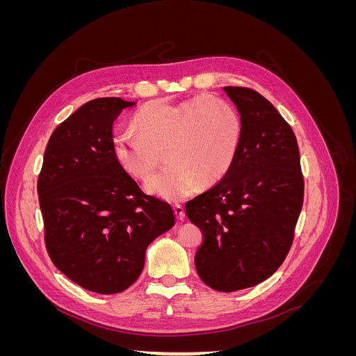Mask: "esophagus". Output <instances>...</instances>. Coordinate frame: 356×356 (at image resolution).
Listing matches in <instances>:
<instances>
[{
  "label": "esophagus",
  "instance_id": "34e87169",
  "mask_svg": "<svg viewBox=\"0 0 356 356\" xmlns=\"http://www.w3.org/2000/svg\"><path fill=\"white\" fill-rule=\"evenodd\" d=\"M174 212H175L177 218H178L179 221H184V218H186V211H184V208L181 207V204H175V207H174Z\"/></svg>",
  "mask_w": 356,
  "mask_h": 356
}]
</instances>
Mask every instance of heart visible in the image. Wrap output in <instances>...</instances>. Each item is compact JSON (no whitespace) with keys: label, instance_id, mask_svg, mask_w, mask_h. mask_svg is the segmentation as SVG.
Here are the masks:
<instances>
[{"label":"heart","instance_id":"b5f03b06","mask_svg":"<svg viewBox=\"0 0 356 356\" xmlns=\"http://www.w3.org/2000/svg\"><path fill=\"white\" fill-rule=\"evenodd\" d=\"M134 131L113 136V152L129 174L147 179L161 157L169 165L149 178L147 191L166 200L191 195L196 184L222 178L239 152L243 122L227 101L200 95L170 104L153 101L135 115Z\"/></svg>","mask_w":356,"mask_h":356}]
</instances>
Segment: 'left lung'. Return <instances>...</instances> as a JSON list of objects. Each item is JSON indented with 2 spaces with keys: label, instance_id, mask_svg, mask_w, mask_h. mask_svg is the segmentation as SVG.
<instances>
[{
  "label": "left lung",
  "instance_id": "obj_1",
  "mask_svg": "<svg viewBox=\"0 0 356 356\" xmlns=\"http://www.w3.org/2000/svg\"><path fill=\"white\" fill-rule=\"evenodd\" d=\"M243 134L220 182L187 202L202 232L196 270L212 289L232 293L270 277L285 260L303 207L305 179L293 129L264 96L227 86Z\"/></svg>",
  "mask_w": 356,
  "mask_h": 356
}]
</instances>
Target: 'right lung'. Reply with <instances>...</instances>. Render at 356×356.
Wrapping results in <instances>:
<instances>
[{
  "label": "right lung",
  "mask_w": 356,
  "mask_h": 356,
  "mask_svg": "<svg viewBox=\"0 0 356 356\" xmlns=\"http://www.w3.org/2000/svg\"><path fill=\"white\" fill-rule=\"evenodd\" d=\"M122 98L86 102L51 134L37 191L47 252L72 282L122 293L141 275L145 250L175 224L170 204L139 188L113 152Z\"/></svg>",
  "instance_id": "1"
}]
</instances>
